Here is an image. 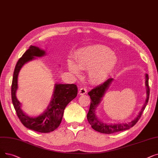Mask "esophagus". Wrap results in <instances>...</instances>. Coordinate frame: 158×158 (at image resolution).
Segmentation results:
<instances>
[{
    "label": "esophagus",
    "instance_id": "obj_1",
    "mask_svg": "<svg viewBox=\"0 0 158 158\" xmlns=\"http://www.w3.org/2000/svg\"><path fill=\"white\" fill-rule=\"evenodd\" d=\"M86 92H87V90L85 88H80L79 94L80 95H85L86 94Z\"/></svg>",
    "mask_w": 158,
    "mask_h": 158
}]
</instances>
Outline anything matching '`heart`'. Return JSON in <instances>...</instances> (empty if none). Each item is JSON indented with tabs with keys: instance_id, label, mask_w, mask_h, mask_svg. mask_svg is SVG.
<instances>
[{
	"instance_id": "obj_1",
	"label": "heart",
	"mask_w": 158,
	"mask_h": 158,
	"mask_svg": "<svg viewBox=\"0 0 158 158\" xmlns=\"http://www.w3.org/2000/svg\"><path fill=\"white\" fill-rule=\"evenodd\" d=\"M77 64L72 60L68 61L69 70L79 75L80 70H88V78L92 83L105 82L118 63V57L113 52L101 46H90L78 50L75 56Z\"/></svg>"
}]
</instances>
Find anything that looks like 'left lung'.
<instances>
[{
    "label": "left lung",
    "mask_w": 158,
    "mask_h": 158,
    "mask_svg": "<svg viewBox=\"0 0 158 158\" xmlns=\"http://www.w3.org/2000/svg\"><path fill=\"white\" fill-rule=\"evenodd\" d=\"M113 80L114 79L112 78H109L108 80L104 82L103 83L92 89L90 92L88 93V94L90 95V98L92 100L90 109H89V111L87 114L88 121L92 128L95 130V131L107 134L123 131V130H128L134 126L141 118L144 110H145L148 103L150 95V88L148 86V75L147 73H146L145 86L147 88V99L145 102V104L143 105V108H141L139 114L137 115V117L134 120L128 123H122V124H121V123L120 124L119 123H118V124H106V123H104L98 118L97 115L95 114V110L100 104L102 100V98L104 96L105 92L108 90L110 85L112 83Z\"/></svg>",
    "instance_id": "8db88e82"
}]
</instances>
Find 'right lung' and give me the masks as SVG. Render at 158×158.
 I'll return each mask as SVG.
<instances>
[{"label":"right lung","mask_w":158,"mask_h":158,"mask_svg":"<svg viewBox=\"0 0 158 158\" xmlns=\"http://www.w3.org/2000/svg\"><path fill=\"white\" fill-rule=\"evenodd\" d=\"M44 55L45 51L31 45L19 59L13 72L11 99L18 118L24 127L38 132L48 133L60 125L66 106L77 95V87L74 84H56L52 100L46 110L36 118L26 115L21 110V104L16 96L19 73L25 63L35 59V57H40Z\"/></svg>","instance_id":"add662e5"}]
</instances>
